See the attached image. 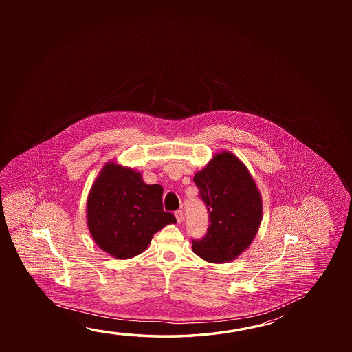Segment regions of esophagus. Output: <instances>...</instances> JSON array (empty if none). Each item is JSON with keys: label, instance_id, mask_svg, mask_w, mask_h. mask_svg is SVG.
I'll return each instance as SVG.
<instances>
[{"label": "esophagus", "instance_id": "obj_1", "mask_svg": "<svg viewBox=\"0 0 352 352\" xmlns=\"http://www.w3.org/2000/svg\"><path fill=\"white\" fill-rule=\"evenodd\" d=\"M175 219H177V221H178V223H182L183 221H184V213H183V211L182 210H178V211H175Z\"/></svg>", "mask_w": 352, "mask_h": 352}]
</instances>
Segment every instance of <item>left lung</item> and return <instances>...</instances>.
Masks as SVG:
<instances>
[{
  "label": "left lung",
  "mask_w": 352,
  "mask_h": 352,
  "mask_svg": "<svg viewBox=\"0 0 352 352\" xmlns=\"http://www.w3.org/2000/svg\"><path fill=\"white\" fill-rule=\"evenodd\" d=\"M194 182L208 210V233L192 241V250L208 263L223 264L250 247L263 219L261 194L252 174L238 157L222 151Z\"/></svg>",
  "instance_id": "left-lung-1"
}]
</instances>
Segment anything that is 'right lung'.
I'll return each instance as SVG.
<instances>
[{"instance_id": "add662e5", "label": "right lung", "mask_w": 352, "mask_h": 352, "mask_svg": "<svg viewBox=\"0 0 352 352\" xmlns=\"http://www.w3.org/2000/svg\"><path fill=\"white\" fill-rule=\"evenodd\" d=\"M163 188L146 184L142 174L116 161L107 162L87 197V226L99 248L116 259L147 249L153 234L175 223L163 211Z\"/></svg>"}]
</instances>
